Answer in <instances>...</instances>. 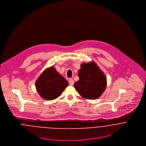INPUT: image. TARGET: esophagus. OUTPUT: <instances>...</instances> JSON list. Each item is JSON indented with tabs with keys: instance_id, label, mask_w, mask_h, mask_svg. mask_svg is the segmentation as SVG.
<instances>
[{
	"instance_id": "34e87169",
	"label": "esophagus",
	"mask_w": 146,
	"mask_h": 146,
	"mask_svg": "<svg viewBox=\"0 0 146 146\" xmlns=\"http://www.w3.org/2000/svg\"><path fill=\"white\" fill-rule=\"evenodd\" d=\"M68 83H69V84H70V85L72 86V85H73L74 84V81L73 79H70Z\"/></svg>"
}]
</instances>
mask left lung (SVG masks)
<instances>
[{
    "instance_id": "left-lung-1",
    "label": "left lung",
    "mask_w": 146,
    "mask_h": 146,
    "mask_svg": "<svg viewBox=\"0 0 146 146\" xmlns=\"http://www.w3.org/2000/svg\"><path fill=\"white\" fill-rule=\"evenodd\" d=\"M79 80L74 87L84 98L95 100L104 92L107 86V78L96 63L92 61L83 63L79 70Z\"/></svg>"
}]
</instances>
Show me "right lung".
<instances>
[{
    "instance_id": "add662e5",
    "label": "right lung",
    "mask_w": 146,
    "mask_h": 146,
    "mask_svg": "<svg viewBox=\"0 0 146 146\" xmlns=\"http://www.w3.org/2000/svg\"><path fill=\"white\" fill-rule=\"evenodd\" d=\"M68 85V82L53 66L44 70L35 82L38 93L42 98L47 101L54 100L59 97Z\"/></svg>"
}]
</instances>
